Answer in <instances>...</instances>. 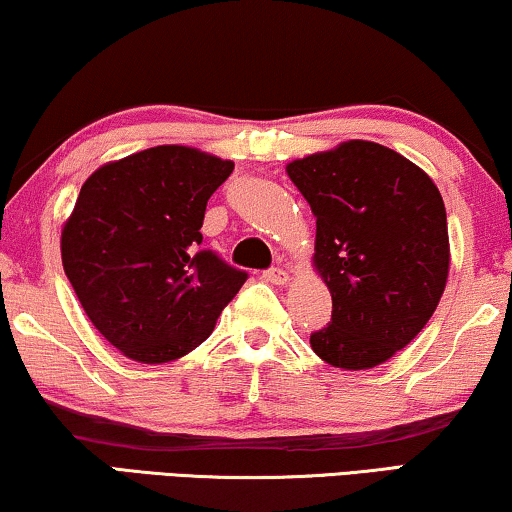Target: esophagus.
I'll list each match as a JSON object with an SVG mask.
<instances>
[{"label":"esophagus","instance_id":"1","mask_svg":"<svg viewBox=\"0 0 512 512\" xmlns=\"http://www.w3.org/2000/svg\"><path fill=\"white\" fill-rule=\"evenodd\" d=\"M264 278H267L269 283H274V286H283V283L288 281V271L281 267H271L264 271Z\"/></svg>","mask_w":512,"mask_h":512}]
</instances>
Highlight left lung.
<instances>
[{
    "mask_svg": "<svg viewBox=\"0 0 512 512\" xmlns=\"http://www.w3.org/2000/svg\"><path fill=\"white\" fill-rule=\"evenodd\" d=\"M286 170L316 217L314 267L333 297L312 349L345 371L383 364L423 331L449 276L435 181L392 148L359 139Z\"/></svg>",
    "mask_w": 512,
    "mask_h": 512,
    "instance_id": "left-lung-1",
    "label": "left lung"
}]
</instances>
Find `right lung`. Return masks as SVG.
Wrapping results in <instances>:
<instances>
[{
    "label": "right lung",
    "mask_w": 512,
    "mask_h": 512,
    "mask_svg": "<svg viewBox=\"0 0 512 512\" xmlns=\"http://www.w3.org/2000/svg\"><path fill=\"white\" fill-rule=\"evenodd\" d=\"M231 160L155 146L96 170L63 226V269L103 338L141 364L179 359L210 338L248 271L203 250L208 200Z\"/></svg>",
    "instance_id": "1"
}]
</instances>
